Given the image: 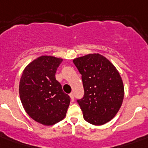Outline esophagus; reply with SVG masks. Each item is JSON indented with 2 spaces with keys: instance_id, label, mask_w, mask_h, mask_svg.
Instances as JSON below:
<instances>
[{
  "instance_id": "1",
  "label": "esophagus",
  "mask_w": 148,
  "mask_h": 148,
  "mask_svg": "<svg viewBox=\"0 0 148 148\" xmlns=\"http://www.w3.org/2000/svg\"><path fill=\"white\" fill-rule=\"evenodd\" d=\"M70 97H71V98L72 101H74V93H71V94H70Z\"/></svg>"
}]
</instances>
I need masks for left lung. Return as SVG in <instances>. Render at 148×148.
Segmentation results:
<instances>
[{"label":"left lung","mask_w":148,"mask_h":148,"mask_svg":"<svg viewBox=\"0 0 148 148\" xmlns=\"http://www.w3.org/2000/svg\"><path fill=\"white\" fill-rule=\"evenodd\" d=\"M81 74L84 95L77 103L86 121L102 125L113 119L121 107L124 88L119 72L110 60L99 53L75 58Z\"/></svg>","instance_id":"1"}]
</instances>
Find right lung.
Wrapping results in <instances>:
<instances>
[{"label": "right lung", "instance_id": "obj_1", "mask_svg": "<svg viewBox=\"0 0 148 148\" xmlns=\"http://www.w3.org/2000/svg\"><path fill=\"white\" fill-rule=\"evenodd\" d=\"M62 60L40 56L25 67L20 80V98L24 110L35 121L47 126L64 118L71 101L55 78Z\"/></svg>", "mask_w": 148, "mask_h": 148}]
</instances>
